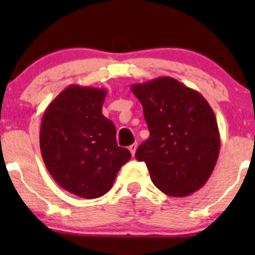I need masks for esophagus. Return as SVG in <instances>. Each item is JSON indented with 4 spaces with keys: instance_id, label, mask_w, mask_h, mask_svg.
Wrapping results in <instances>:
<instances>
[{
    "instance_id": "esophagus-1",
    "label": "esophagus",
    "mask_w": 255,
    "mask_h": 255,
    "mask_svg": "<svg viewBox=\"0 0 255 255\" xmlns=\"http://www.w3.org/2000/svg\"><path fill=\"white\" fill-rule=\"evenodd\" d=\"M129 151H130V154H132V156H134V154H135V150H137V144L135 143H133L132 145H129Z\"/></svg>"
}]
</instances>
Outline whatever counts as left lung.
Here are the masks:
<instances>
[{
  "label": "left lung",
  "instance_id": "left-lung-1",
  "mask_svg": "<svg viewBox=\"0 0 255 255\" xmlns=\"http://www.w3.org/2000/svg\"><path fill=\"white\" fill-rule=\"evenodd\" d=\"M130 91L142 104L150 133L135 158L146 164L153 184L174 197L201 189L221 146L217 121L206 99L169 76L133 84Z\"/></svg>",
  "mask_w": 255,
  "mask_h": 255
}]
</instances>
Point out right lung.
<instances>
[{"mask_svg": "<svg viewBox=\"0 0 255 255\" xmlns=\"http://www.w3.org/2000/svg\"><path fill=\"white\" fill-rule=\"evenodd\" d=\"M105 89L70 85L49 104L40 125L43 160L64 190L97 199L110 191L130 159L116 142L115 125L102 115Z\"/></svg>", "mask_w": 255, "mask_h": 255, "instance_id": "add662e5", "label": "right lung"}]
</instances>
